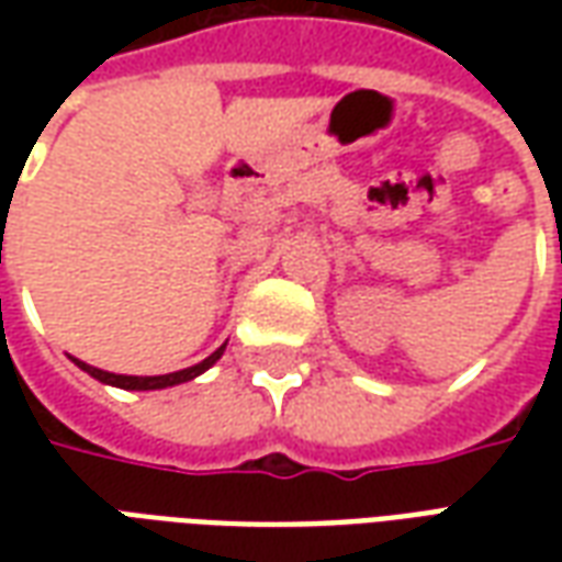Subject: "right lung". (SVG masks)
Instances as JSON below:
<instances>
[{"label": "right lung", "mask_w": 562, "mask_h": 562, "mask_svg": "<svg viewBox=\"0 0 562 562\" xmlns=\"http://www.w3.org/2000/svg\"><path fill=\"white\" fill-rule=\"evenodd\" d=\"M225 352V346H220L216 352L204 358L201 364L195 367H186V370H177V373H165V376H120V373H108V370H99V367H90L78 361L80 370H87L92 379H99L104 385H116V389H126V391H156V389H168V385H180V382H189V379L201 376L207 367H213Z\"/></svg>", "instance_id": "1"}]
</instances>
